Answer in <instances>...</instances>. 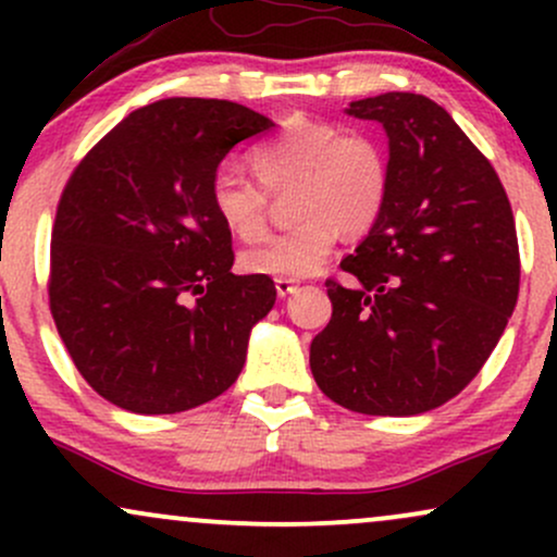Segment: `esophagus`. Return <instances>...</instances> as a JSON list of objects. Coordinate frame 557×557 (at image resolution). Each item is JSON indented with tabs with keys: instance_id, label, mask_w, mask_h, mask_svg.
<instances>
[{
	"instance_id": "1",
	"label": "esophagus",
	"mask_w": 557,
	"mask_h": 557,
	"mask_svg": "<svg viewBox=\"0 0 557 557\" xmlns=\"http://www.w3.org/2000/svg\"><path fill=\"white\" fill-rule=\"evenodd\" d=\"M274 287H277V296L285 298V296H290V293H296L298 283H296V280H290V277H277V280H274Z\"/></svg>"
}]
</instances>
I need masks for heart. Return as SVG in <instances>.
Here are the masks:
<instances>
[{
	"instance_id": "obj_1",
	"label": "heart",
	"mask_w": 557,
	"mask_h": 557,
	"mask_svg": "<svg viewBox=\"0 0 557 557\" xmlns=\"http://www.w3.org/2000/svg\"><path fill=\"white\" fill-rule=\"evenodd\" d=\"M253 181L220 170L209 183V209L238 240L264 235L270 194L293 190L298 220L243 251L240 267L270 277H306L327 261L341 227L348 235L372 230L387 207L389 162L385 146L367 131H343L327 120H296L248 154Z\"/></svg>"
}]
</instances>
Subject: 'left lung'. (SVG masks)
I'll use <instances>...</instances> for the list:
<instances>
[{"mask_svg": "<svg viewBox=\"0 0 557 557\" xmlns=\"http://www.w3.org/2000/svg\"><path fill=\"white\" fill-rule=\"evenodd\" d=\"M389 138L387 207L330 277L332 319L311 374L337 406L413 417L456 398L490 359L519 300L508 194L490 159L421 94L350 101Z\"/></svg>", "mask_w": 557, "mask_h": 557, "instance_id": "left-lung-1", "label": "left lung"}]
</instances>
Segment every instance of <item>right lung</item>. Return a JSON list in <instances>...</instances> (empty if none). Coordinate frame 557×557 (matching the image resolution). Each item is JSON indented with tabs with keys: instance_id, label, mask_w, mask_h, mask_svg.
Listing matches in <instances>:
<instances>
[{
	"instance_id": "right-lung-1",
	"label": "right lung",
	"mask_w": 557,
	"mask_h": 557,
	"mask_svg": "<svg viewBox=\"0 0 557 557\" xmlns=\"http://www.w3.org/2000/svg\"><path fill=\"white\" fill-rule=\"evenodd\" d=\"M272 120L225 99L154 101L81 159L57 203L49 309L83 380L133 413H177L238 380L277 298L233 274L209 183Z\"/></svg>"
}]
</instances>
